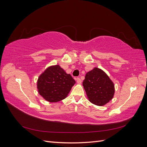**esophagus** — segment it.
<instances>
[{"instance_id": "1", "label": "esophagus", "mask_w": 147, "mask_h": 147, "mask_svg": "<svg viewBox=\"0 0 147 147\" xmlns=\"http://www.w3.org/2000/svg\"><path fill=\"white\" fill-rule=\"evenodd\" d=\"M77 83H78V84H80L81 83H82V80L79 77H77Z\"/></svg>"}]
</instances>
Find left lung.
Masks as SVG:
<instances>
[{"label":"left lung","instance_id":"obj_1","mask_svg":"<svg viewBox=\"0 0 147 147\" xmlns=\"http://www.w3.org/2000/svg\"><path fill=\"white\" fill-rule=\"evenodd\" d=\"M83 86L91 103L102 106L112 100L114 84L103 70L95 67L88 72L83 82Z\"/></svg>","mask_w":147,"mask_h":147}]
</instances>
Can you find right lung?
<instances>
[{
  "instance_id": "obj_1",
  "label": "right lung",
  "mask_w": 147,
  "mask_h": 147,
  "mask_svg": "<svg viewBox=\"0 0 147 147\" xmlns=\"http://www.w3.org/2000/svg\"><path fill=\"white\" fill-rule=\"evenodd\" d=\"M75 83L70 74H66L59 65L47 69L39 77L37 88L39 94L50 102L65 99Z\"/></svg>"
}]
</instances>
